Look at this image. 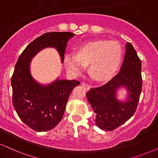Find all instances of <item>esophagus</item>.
<instances>
[{"label":"esophagus","instance_id":"esophagus-1","mask_svg":"<svg viewBox=\"0 0 158 158\" xmlns=\"http://www.w3.org/2000/svg\"><path fill=\"white\" fill-rule=\"evenodd\" d=\"M81 87H82L83 88H85L86 90H89V88H90V86H89V85H87V84H86V83L81 84Z\"/></svg>","mask_w":158,"mask_h":158}]
</instances>
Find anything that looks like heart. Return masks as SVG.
I'll list each match as a JSON object with an SVG mask.
<instances>
[{
  "mask_svg": "<svg viewBox=\"0 0 158 158\" xmlns=\"http://www.w3.org/2000/svg\"><path fill=\"white\" fill-rule=\"evenodd\" d=\"M122 55V47L117 41L96 40L80 46L76 55H65L64 65L69 75L77 77L89 65L92 77L103 81L109 79L118 69Z\"/></svg>",
  "mask_w": 158,
  "mask_h": 158,
  "instance_id": "1",
  "label": "heart"
}]
</instances>
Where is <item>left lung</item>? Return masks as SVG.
<instances>
[{"instance_id": "obj_1", "label": "left lung", "mask_w": 158, "mask_h": 158, "mask_svg": "<svg viewBox=\"0 0 158 158\" xmlns=\"http://www.w3.org/2000/svg\"><path fill=\"white\" fill-rule=\"evenodd\" d=\"M125 87L129 96L119 102L115 94L119 87ZM142 89L141 61L131 44H126L124 60L119 72L104 85L91 88L87 95L99 128L111 131L127 122L134 114Z\"/></svg>"}]
</instances>
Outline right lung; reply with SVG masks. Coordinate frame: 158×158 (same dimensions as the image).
<instances>
[{
  "instance_id": "obj_1",
  "label": "right lung",
  "mask_w": 158,
  "mask_h": 158,
  "mask_svg": "<svg viewBox=\"0 0 158 158\" xmlns=\"http://www.w3.org/2000/svg\"><path fill=\"white\" fill-rule=\"evenodd\" d=\"M71 32H51L33 40L19 55L12 77L13 106L24 123L38 132L52 129L63 119L71 91L80 82L57 79L48 85L34 80L30 71L31 59L47 47L58 51L64 60L68 41L74 36Z\"/></svg>"
}]
</instances>
